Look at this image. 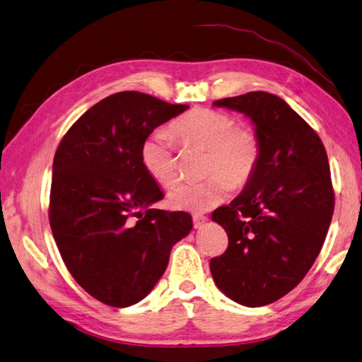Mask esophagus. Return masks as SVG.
<instances>
[{
	"instance_id": "esophagus-1",
	"label": "esophagus",
	"mask_w": 362,
	"mask_h": 362,
	"mask_svg": "<svg viewBox=\"0 0 362 362\" xmlns=\"http://www.w3.org/2000/svg\"><path fill=\"white\" fill-rule=\"evenodd\" d=\"M206 222H208V217L206 216H202V214H195L194 216V227L195 228H202Z\"/></svg>"
}]
</instances>
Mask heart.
<instances>
[{
    "mask_svg": "<svg viewBox=\"0 0 362 362\" xmlns=\"http://www.w3.org/2000/svg\"><path fill=\"white\" fill-rule=\"evenodd\" d=\"M170 131L184 146L208 149L204 172L199 182H181L168 194L170 206L189 213H204L221 204L233 186H243L254 173L260 156V141L249 127L236 126L228 113L213 108H194L172 122ZM158 129L141 141L140 162L159 184L170 186L178 176L173 137Z\"/></svg>",
    "mask_w": 362,
    "mask_h": 362,
    "instance_id": "obj_1",
    "label": "heart"
}]
</instances>
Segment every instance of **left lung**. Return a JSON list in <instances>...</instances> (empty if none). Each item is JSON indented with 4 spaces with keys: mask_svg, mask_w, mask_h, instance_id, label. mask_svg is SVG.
<instances>
[{
    "mask_svg": "<svg viewBox=\"0 0 362 362\" xmlns=\"http://www.w3.org/2000/svg\"><path fill=\"white\" fill-rule=\"evenodd\" d=\"M250 118L260 156L243 192L213 219L228 235L209 263L225 296L247 308L277 301L318 257L334 213L328 156L317 132L284 99L264 91L213 102Z\"/></svg>",
    "mask_w": 362,
    "mask_h": 362,
    "instance_id": "8db88e82",
    "label": "left lung"
}]
</instances>
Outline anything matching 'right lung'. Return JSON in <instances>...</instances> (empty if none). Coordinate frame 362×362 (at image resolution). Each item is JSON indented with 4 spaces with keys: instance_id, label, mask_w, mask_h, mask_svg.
I'll list each match as a JSON object with an SVG mask.
<instances>
[{
    "instance_id": "1",
    "label": "right lung",
    "mask_w": 362,
    "mask_h": 362,
    "mask_svg": "<svg viewBox=\"0 0 362 362\" xmlns=\"http://www.w3.org/2000/svg\"><path fill=\"white\" fill-rule=\"evenodd\" d=\"M189 105L112 94L74 122L53 159L49 219L63 262L98 301L129 308L154 288L173 245L192 230L140 162L141 141Z\"/></svg>"
}]
</instances>
